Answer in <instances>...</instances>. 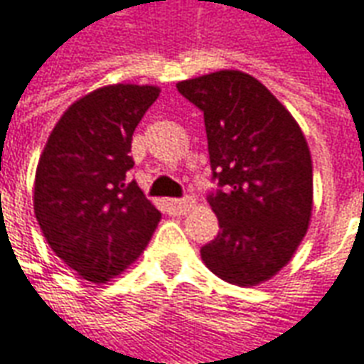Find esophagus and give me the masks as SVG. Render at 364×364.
I'll return each instance as SVG.
<instances>
[{"mask_svg": "<svg viewBox=\"0 0 364 364\" xmlns=\"http://www.w3.org/2000/svg\"><path fill=\"white\" fill-rule=\"evenodd\" d=\"M167 208L173 214H187L193 208V200L191 198H169Z\"/></svg>", "mask_w": 364, "mask_h": 364, "instance_id": "obj_1", "label": "esophagus"}]
</instances>
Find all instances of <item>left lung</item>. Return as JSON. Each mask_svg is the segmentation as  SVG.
<instances>
[{
  "mask_svg": "<svg viewBox=\"0 0 364 364\" xmlns=\"http://www.w3.org/2000/svg\"><path fill=\"white\" fill-rule=\"evenodd\" d=\"M205 112L220 232L200 257L222 281L273 279L304 240L314 206L312 156L289 109L253 75L220 70L177 83Z\"/></svg>",
  "mask_w": 364,
  "mask_h": 364,
  "instance_id": "8db88e82",
  "label": "left lung"
}]
</instances>
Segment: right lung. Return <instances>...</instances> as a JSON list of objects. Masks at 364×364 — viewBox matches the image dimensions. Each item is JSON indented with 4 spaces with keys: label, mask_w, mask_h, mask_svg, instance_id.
<instances>
[{
    "label": "right lung",
    "mask_w": 364,
    "mask_h": 364,
    "mask_svg": "<svg viewBox=\"0 0 364 364\" xmlns=\"http://www.w3.org/2000/svg\"><path fill=\"white\" fill-rule=\"evenodd\" d=\"M156 85L114 83L77 99L48 136L35 175V216L52 252L90 282H109L134 263L161 214L136 181L132 134Z\"/></svg>",
    "instance_id": "obj_1"
}]
</instances>
